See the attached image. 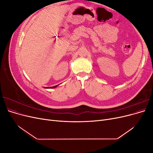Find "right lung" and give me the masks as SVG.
<instances>
[{"instance_id":"1","label":"right lung","mask_w":153,"mask_h":153,"mask_svg":"<svg viewBox=\"0 0 153 153\" xmlns=\"http://www.w3.org/2000/svg\"><path fill=\"white\" fill-rule=\"evenodd\" d=\"M57 85H55V86H53V87H45V88H47V89H53V88H55L57 87Z\"/></svg>"}]
</instances>
